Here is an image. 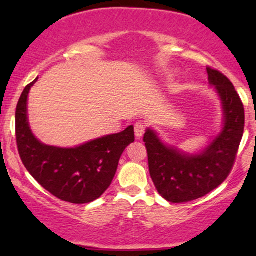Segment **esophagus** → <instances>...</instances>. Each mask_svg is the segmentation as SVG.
<instances>
[{
	"label": "esophagus",
	"instance_id": "esophagus-1",
	"mask_svg": "<svg viewBox=\"0 0 256 256\" xmlns=\"http://www.w3.org/2000/svg\"><path fill=\"white\" fill-rule=\"evenodd\" d=\"M144 131H146V125L144 124H142V122H137V124L134 125V134H136L137 140L142 138L143 134H144Z\"/></svg>",
	"mask_w": 256,
	"mask_h": 256
}]
</instances>
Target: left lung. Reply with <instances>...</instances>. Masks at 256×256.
<instances>
[{"label": "left lung", "mask_w": 256, "mask_h": 256, "mask_svg": "<svg viewBox=\"0 0 256 256\" xmlns=\"http://www.w3.org/2000/svg\"><path fill=\"white\" fill-rule=\"evenodd\" d=\"M207 73L208 82L222 102L224 116L222 130L208 146L198 152H183L164 143L150 128L143 137L155 188L172 204L194 201L218 188L232 170L242 140L244 108L238 94L222 73L210 67Z\"/></svg>", "instance_id": "8db88e82"}]
</instances>
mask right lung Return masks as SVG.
<instances>
[{
  "instance_id": "1",
  "label": "right lung",
  "mask_w": 256,
  "mask_h": 256,
  "mask_svg": "<svg viewBox=\"0 0 256 256\" xmlns=\"http://www.w3.org/2000/svg\"><path fill=\"white\" fill-rule=\"evenodd\" d=\"M36 78L22 91L16 112V144L22 164L46 190L62 201L89 204L110 188L120 156L134 142V126L73 148L44 144L32 134L28 98Z\"/></svg>"
}]
</instances>
